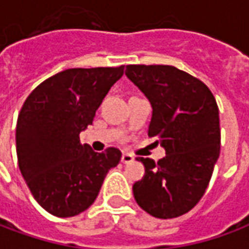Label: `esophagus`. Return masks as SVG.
Listing matches in <instances>:
<instances>
[{
    "label": "esophagus",
    "mask_w": 249,
    "mask_h": 249,
    "mask_svg": "<svg viewBox=\"0 0 249 249\" xmlns=\"http://www.w3.org/2000/svg\"><path fill=\"white\" fill-rule=\"evenodd\" d=\"M133 160H135V157L130 153H123V156H121V162H124V164H130Z\"/></svg>",
    "instance_id": "obj_1"
}]
</instances>
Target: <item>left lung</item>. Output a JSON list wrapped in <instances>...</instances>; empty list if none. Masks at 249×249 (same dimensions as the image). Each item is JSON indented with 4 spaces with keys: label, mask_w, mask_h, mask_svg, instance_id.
Here are the masks:
<instances>
[{
    "label": "left lung",
    "mask_w": 249,
    "mask_h": 249,
    "mask_svg": "<svg viewBox=\"0 0 249 249\" xmlns=\"http://www.w3.org/2000/svg\"><path fill=\"white\" fill-rule=\"evenodd\" d=\"M125 74L152 107L149 137H157L165 157H137L145 175L133 196L159 219L187 213L200 201L220 155L219 108L208 87L169 65H126Z\"/></svg>",
    "instance_id": "obj_1"
}]
</instances>
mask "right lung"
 <instances>
[{"label": "right lung", "mask_w": 249, "mask_h": 249, "mask_svg": "<svg viewBox=\"0 0 249 249\" xmlns=\"http://www.w3.org/2000/svg\"><path fill=\"white\" fill-rule=\"evenodd\" d=\"M124 74L119 68L66 69L41 82L22 105L16 128L22 178L42 208L58 217L87 211L121 152L97 153L80 142L109 89Z\"/></svg>", "instance_id": "obj_1"}]
</instances>
